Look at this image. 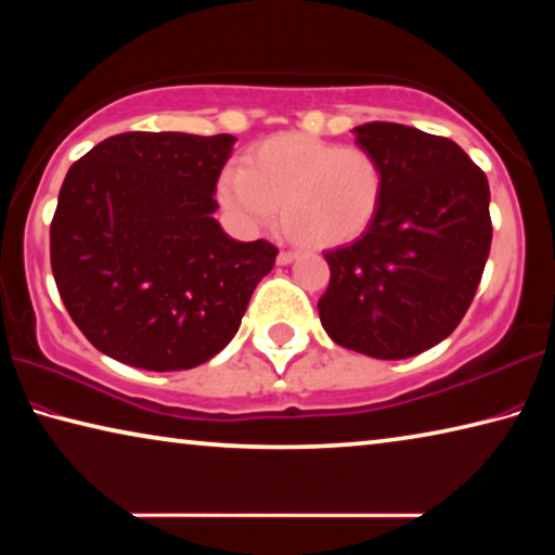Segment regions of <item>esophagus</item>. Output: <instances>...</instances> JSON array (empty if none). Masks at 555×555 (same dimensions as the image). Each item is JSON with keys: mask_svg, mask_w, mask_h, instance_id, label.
Segmentation results:
<instances>
[{"mask_svg": "<svg viewBox=\"0 0 555 555\" xmlns=\"http://www.w3.org/2000/svg\"><path fill=\"white\" fill-rule=\"evenodd\" d=\"M294 259H296V251H288V249L279 251V257H276V261L281 263V267H286V263H292Z\"/></svg>", "mask_w": 555, "mask_h": 555, "instance_id": "34e87169", "label": "esophagus"}]
</instances>
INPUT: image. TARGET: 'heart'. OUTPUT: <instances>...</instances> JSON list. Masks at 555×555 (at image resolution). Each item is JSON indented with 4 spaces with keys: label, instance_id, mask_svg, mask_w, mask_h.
I'll use <instances>...</instances> for the list:
<instances>
[{
    "label": "heart",
    "instance_id": "obj_1",
    "mask_svg": "<svg viewBox=\"0 0 555 555\" xmlns=\"http://www.w3.org/2000/svg\"><path fill=\"white\" fill-rule=\"evenodd\" d=\"M383 192V165L371 151L304 133L254 145L242 170L219 182V197L244 227L259 230L281 207L284 232L309 249L358 240L373 224Z\"/></svg>",
    "mask_w": 555,
    "mask_h": 555
}]
</instances>
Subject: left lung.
Segmentation results:
<instances>
[{
	"label": "left lung",
	"instance_id": "8db88e82",
	"mask_svg": "<svg viewBox=\"0 0 555 555\" xmlns=\"http://www.w3.org/2000/svg\"><path fill=\"white\" fill-rule=\"evenodd\" d=\"M353 133L380 160L385 192L365 234L323 254L319 315L343 348L412 358L450 336L474 301L491 246L489 182L450 138L380 120Z\"/></svg>",
	"mask_w": 555,
	"mask_h": 555
}]
</instances>
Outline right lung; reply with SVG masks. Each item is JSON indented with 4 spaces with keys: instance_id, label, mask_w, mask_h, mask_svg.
I'll return each mask as SVG.
<instances>
[{
    "instance_id": "add662e5",
    "label": "right lung",
    "mask_w": 555,
    "mask_h": 555,
    "mask_svg": "<svg viewBox=\"0 0 555 555\" xmlns=\"http://www.w3.org/2000/svg\"><path fill=\"white\" fill-rule=\"evenodd\" d=\"M232 135L120 133L72 165L51 219V271L68 315L108 358L167 373L207 363L240 331L274 267L212 212Z\"/></svg>"
}]
</instances>
